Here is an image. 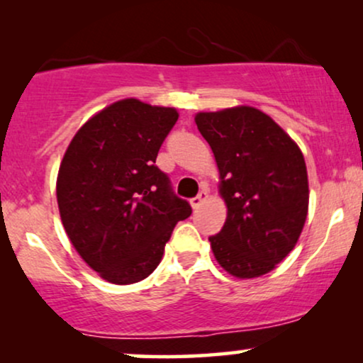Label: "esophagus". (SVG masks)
Here are the masks:
<instances>
[{"mask_svg": "<svg viewBox=\"0 0 363 363\" xmlns=\"http://www.w3.org/2000/svg\"><path fill=\"white\" fill-rule=\"evenodd\" d=\"M206 198H208V191H201V193H199L198 196H194V198L191 199V205H193V208L196 210V208H199L203 205V203L206 201Z\"/></svg>", "mask_w": 363, "mask_h": 363, "instance_id": "1", "label": "esophagus"}]
</instances>
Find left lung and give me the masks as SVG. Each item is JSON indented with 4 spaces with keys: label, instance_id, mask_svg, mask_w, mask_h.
<instances>
[{
    "label": "left lung",
    "instance_id": "1",
    "mask_svg": "<svg viewBox=\"0 0 363 363\" xmlns=\"http://www.w3.org/2000/svg\"><path fill=\"white\" fill-rule=\"evenodd\" d=\"M220 170L227 220L210 237L220 266L237 278L269 273L297 244L309 182L295 141L264 112L234 107L196 116Z\"/></svg>",
    "mask_w": 363,
    "mask_h": 363
}]
</instances>
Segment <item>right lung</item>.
Returning <instances> with one entry per match:
<instances>
[{
  "label": "right lung",
  "instance_id": "1",
  "mask_svg": "<svg viewBox=\"0 0 363 363\" xmlns=\"http://www.w3.org/2000/svg\"><path fill=\"white\" fill-rule=\"evenodd\" d=\"M172 107L126 99L80 128L57 174V206L83 261L104 280L129 285L153 273L191 205L155 165L177 123Z\"/></svg>",
  "mask_w": 363,
  "mask_h": 363
}]
</instances>
